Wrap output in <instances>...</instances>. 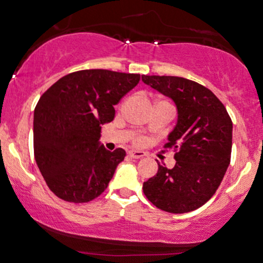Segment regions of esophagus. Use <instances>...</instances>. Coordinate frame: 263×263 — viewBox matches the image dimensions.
I'll return each mask as SVG.
<instances>
[{
    "instance_id": "34e87169",
    "label": "esophagus",
    "mask_w": 263,
    "mask_h": 263,
    "mask_svg": "<svg viewBox=\"0 0 263 263\" xmlns=\"http://www.w3.org/2000/svg\"><path fill=\"white\" fill-rule=\"evenodd\" d=\"M129 157L130 158H134V159H140L144 157V153L143 152H139V151H133V152H129Z\"/></svg>"
}]
</instances>
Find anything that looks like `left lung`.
Here are the masks:
<instances>
[{
    "instance_id": "obj_1",
    "label": "left lung",
    "mask_w": 263,
    "mask_h": 263,
    "mask_svg": "<svg viewBox=\"0 0 263 263\" xmlns=\"http://www.w3.org/2000/svg\"><path fill=\"white\" fill-rule=\"evenodd\" d=\"M142 81L177 107V124L164 145L175 151V167L157 161L158 172L143 183V192L163 212L196 210L212 199L231 163V116L209 88L194 81L173 76H142Z\"/></svg>"
}]
</instances>
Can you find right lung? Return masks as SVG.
<instances>
[{
	"label": "right lung",
	"instance_id": "right-lung-1",
	"mask_svg": "<svg viewBox=\"0 0 263 263\" xmlns=\"http://www.w3.org/2000/svg\"><path fill=\"white\" fill-rule=\"evenodd\" d=\"M140 74L107 69L69 73L43 93L34 110L37 167L59 199L88 202L106 190L125 151L100 145L114 105L139 83Z\"/></svg>",
	"mask_w": 263,
	"mask_h": 263
}]
</instances>
